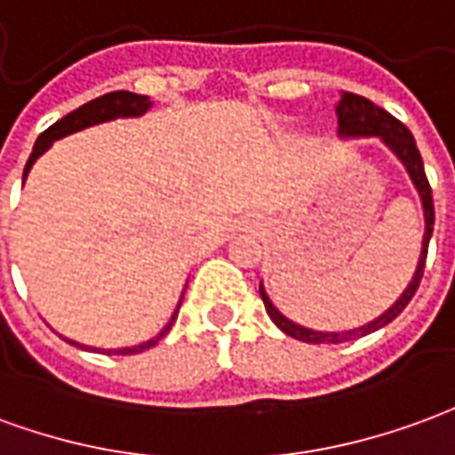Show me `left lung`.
Masks as SVG:
<instances>
[{
    "label": "left lung",
    "instance_id": "obj_1",
    "mask_svg": "<svg viewBox=\"0 0 455 455\" xmlns=\"http://www.w3.org/2000/svg\"><path fill=\"white\" fill-rule=\"evenodd\" d=\"M337 123H339V138H371L376 135L380 140L386 142L390 150L395 152L400 162L407 169V174L412 179V184L419 191V198H422L424 208V240H422V254H419V261H417V271H414L410 286L404 288L403 296L397 298L393 307H387L386 313L376 317L373 323L363 324L359 330H349V332H315V330H307V327H300L293 320H288L283 315L278 313L274 303L268 300L267 291L259 283L261 300H264V307H267L268 317L274 320L281 332H286L288 337L293 339L307 341V344H341V341H351L356 337H366V334L376 332L380 327H386L387 323H393L397 315L403 313L407 303L412 300V296L419 288V281H422L424 274V261H427V250H429V240H432L434 232V198H432V187H429V179L424 174V162L422 155L417 150V142H414L412 132L407 131V125L400 123L397 118L383 111L380 106H376L373 101H368L363 96L351 94V92H341L339 104H337Z\"/></svg>",
    "mask_w": 455,
    "mask_h": 455
}]
</instances>
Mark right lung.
Listing matches in <instances>:
<instances>
[{
  "mask_svg": "<svg viewBox=\"0 0 455 455\" xmlns=\"http://www.w3.org/2000/svg\"><path fill=\"white\" fill-rule=\"evenodd\" d=\"M152 101L148 99V96L142 94H132V92H108V94L99 96V99H92L89 104L79 106V108H75L72 114H68L65 118H60L58 123H52L48 131H43L41 135H38V140H36V145H33V152L31 157H28V162H26V167H23V181H26V177H28V172H31L33 162L41 157L43 152L51 148L52 142L60 140V138H65V135H72V132L77 131H84V128H89V125H99V123H106V121H116V118H135V116H142L145 111H150ZM179 307H181V300H179L177 310H174V315H172V320L167 323V327L162 330V332L157 334V337H152V339L142 341V344H138V347H123V349H94V347H84V344H77V341L68 339V337H62L65 341H69V344H75V347H79V349H87V351H101V354H118V356H128V354H140V351L150 349V347H155L164 334L172 330V324H174V320H177L179 315Z\"/></svg>",
  "mask_w": 455,
  "mask_h": 455,
  "instance_id": "obj_1",
  "label": "right lung"
}]
</instances>
